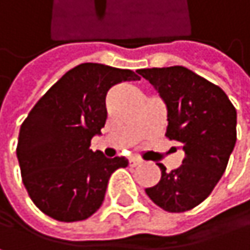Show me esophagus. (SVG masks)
<instances>
[{
	"mask_svg": "<svg viewBox=\"0 0 250 250\" xmlns=\"http://www.w3.org/2000/svg\"><path fill=\"white\" fill-rule=\"evenodd\" d=\"M129 167H137V165H140L143 161L141 159H138V158H129Z\"/></svg>",
	"mask_w": 250,
	"mask_h": 250,
	"instance_id": "esophagus-1",
	"label": "esophagus"
}]
</instances>
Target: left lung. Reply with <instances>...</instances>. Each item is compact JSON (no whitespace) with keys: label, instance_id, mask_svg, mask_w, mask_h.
<instances>
[{"label":"left lung","instance_id":"left-lung-1","mask_svg":"<svg viewBox=\"0 0 250 250\" xmlns=\"http://www.w3.org/2000/svg\"><path fill=\"white\" fill-rule=\"evenodd\" d=\"M168 110L167 137L186 153L171 172L162 164L161 181L147 196L168 212H186L202 203L221 180L236 146L237 113L226 92L187 67L140 69Z\"/></svg>","mask_w":250,"mask_h":250}]
</instances>
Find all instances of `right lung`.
<instances>
[{
	"label": "right lung",
	"instance_id": "1",
	"mask_svg": "<svg viewBox=\"0 0 250 250\" xmlns=\"http://www.w3.org/2000/svg\"><path fill=\"white\" fill-rule=\"evenodd\" d=\"M129 69L82 63L64 73L29 112L20 126L17 159L29 197L45 215L73 223L102 206L110 175L128 159H109L89 148L107 119L106 94Z\"/></svg>",
	"mask_w": 250,
	"mask_h": 250
}]
</instances>
